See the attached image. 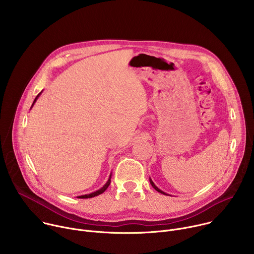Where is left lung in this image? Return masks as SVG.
<instances>
[{
    "instance_id": "8db88e82",
    "label": "left lung",
    "mask_w": 254,
    "mask_h": 254,
    "mask_svg": "<svg viewBox=\"0 0 254 254\" xmlns=\"http://www.w3.org/2000/svg\"><path fill=\"white\" fill-rule=\"evenodd\" d=\"M150 182H151V185L154 187V189H155L156 191H158V192H160V193H162V194H164V195H167L165 192L161 191V190H160V189H159V188H158V187H157V186H156V185L153 183V181H152V180H150Z\"/></svg>"
}]
</instances>
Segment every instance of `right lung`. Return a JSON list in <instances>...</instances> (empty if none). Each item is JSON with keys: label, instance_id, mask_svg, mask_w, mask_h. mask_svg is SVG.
<instances>
[{"label": "right lung", "instance_id": "obj_1", "mask_svg": "<svg viewBox=\"0 0 254 254\" xmlns=\"http://www.w3.org/2000/svg\"><path fill=\"white\" fill-rule=\"evenodd\" d=\"M41 94V92L36 96V98L34 99V102H33V104L35 103V101L37 100V98H38V96ZM33 104H32V106H33ZM110 184H111V179H108V181L106 182V184L100 189V190H98V191H96V192H94V193H91V194H88V195H83V196H79V198H81V199H86V198H92V197H95V196H97V195H100V194H102L107 188H108V186H110Z\"/></svg>", "mask_w": 254, "mask_h": 254}]
</instances>
